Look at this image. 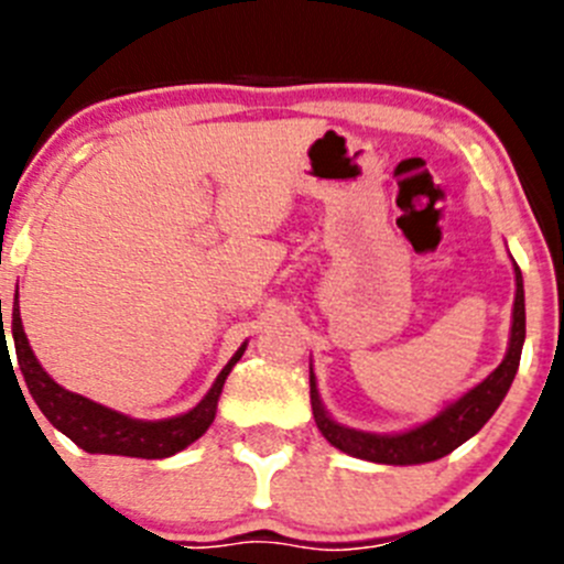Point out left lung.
Instances as JSON below:
<instances>
[{
	"instance_id": "8db88e82",
	"label": "left lung",
	"mask_w": 564,
	"mask_h": 564,
	"mask_svg": "<svg viewBox=\"0 0 564 564\" xmlns=\"http://www.w3.org/2000/svg\"><path fill=\"white\" fill-rule=\"evenodd\" d=\"M523 337H527V310H523V280L521 269L516 265V304H512V328H510V348H507L505 361L485 378L482 383L469 389L464 398L449 403L447 409L438 411L433 420L425 425L414 427L405 433H365L345 427L334 422L326 414L317 394L315 372L310 367V400H312V414H315L317 431L323 433L332 447L343 449V453L354 455V458L372 460V464H387V466H414V464H431V460L444 458L460 444L469 442L474 433L494 416L505 400L507 389H510L512 378L518 372V361H521Z\"/></svg>"
}]
</instances>
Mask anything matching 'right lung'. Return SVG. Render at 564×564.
<instances>
[{
  "label": "right lung",
  "mask_w": 564,
  "mask_h": 564,
  "mask_svg": "<svg viewBox=\"0 0 564 564\" xmlns=\"http://www.w3.org/2000/svg\"><path fill=\"white\" fill-rule=\"evenodd\" d=\"M2 304V301H0ZM13 343H15V359H19V370L24 376L26 389H30L32 400L37 403V409L43 411L48 422H52L57 431H63L65 436L74 444H79L85 453L93 455H128V458H170V455L181 453L188 444L197 442L205 431L210 427L216 416V403H219L221 387H225L227 376L236 367V361L241 359L247 343L236 350L230 361L225 365V370L219 372V378L214 381L210 392L194 405L192 411L181 416H172V420H159V422H144V420H131V416L120 414V411H111L106 405L93 403V400L82 398V394L68 392V389L59 387L52 376L41 367V361L35 359L30 348V339H26L24 326H21V312H19V290H15L13 301ZM8 356V339H4V323H2V337H0V356ZM15 376V372H13Z\"/></svg>",
  "instance_id": "obj_1"
}]
</instances>
